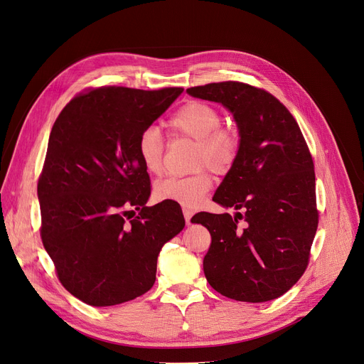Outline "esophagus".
<instances>
[{"label":"esophagus","instance_id":"1","mask_svg":"<svg viewBox=\"0 0 364 364\" xmlns=\"http://www.w3.org/2000/svg\"><path fill=\"white\" fill-rule=\"evenodd\" d=\"M183 215H184L186 224H187V225H190V220H191V216H193V210H191V209L184 208V209H183Z\"/></svg>","mask_w":364,"mask_h":364}]
</instances>
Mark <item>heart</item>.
Segmentation results:
<instances>
[{
    "label": "heart",
    "mask_w": 364,
    "mask_h": 364,
    "mask_svg": "<svg viewBox=\"0 0 364 364\" xmlns=\"http://www.w3.org/2000/svg\"><path fill=\"white\" fill-rule=\"evenodd\" d=\"M223 114L213 105L203 101H188L183 104L169 119L166 126L176 134L196 140V166H208L216 174H227L235 165L241 141L240 136L221 127ZM137 155L151 174L162 171L164 144L158 129H144L137 140ZM213 181L209 173L200 171L187 177H168L156 183L155 198L171 200L183 206H198L212 188Z\"/></svg>",
    "instance_id": "b5f03b06"
}]
</instances>
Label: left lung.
<instances>
[{
    "mask_svg": "<svg viewBox=\"0 0 364 364\" xmlns=\"http://www.w3.org/2000/svg\"><path fill=\"white\" fill-rule=\"evenodd\" d=\"M187 93L231 111L241 141L235 165L213 196L240 212L191 218L212 237L205 277L215 291L237 301L278 299L304 274L319 223L314 165L303 133L291 112L263 89L220 82Z\"/></svg>",
    "mask_w": 364,
    "mask_h": 364,
    "instance_id": "left-lung-1",
    "label": "left lung"
}]
</instances>
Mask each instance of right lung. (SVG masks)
I'll use <instances>...</instances> for the list:
<instances>
[{
	"mask_svg": "<svg viewBox=\"0 0 364 364\" xmlns=\"http://www.w3.org/2000/svg\"><path fill=\"white\" fill-rule=\"evenodd\" d=\"M181 92L96 87L55 119L38 181L41 238L63 287L86 304L149 291L162 246L184 228L177 203L146 206L151 180L137 155L140 133Z\"/></svg>",
	"mask_w": 364,
	"mask_h": 364,
	"instance_id": "obj_1",
	"label": "right lung"
}]
</instances>
